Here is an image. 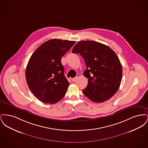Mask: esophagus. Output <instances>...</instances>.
Here are the masks:
<instances>
[{
  "label": "esophagus",
  "mask_w": 148,
  "mask_h": 148,
  "mask_svg": "<svg viewBox=\"0 0 148 148\" xmlns=\"http://www.w3.org/2000/svg\"><path fill=\"white\" fill-rule=\"evenodd\" d=\"M77 77H74V78H72V82H75L77 80Z\"/></svg>",
  "instance_id": "34e87169"
}]
</instances>
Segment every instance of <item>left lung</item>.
<instances>
[{
    "label": "left lung",
    "instance_id": "left-lung-1",
    "mask_svg": "<svg viewBox=\"0 0 148 148\" xmlns=\"http://www.w3.org/2000/svg\"><path fill=\"white\" fill-rule=\"evenodd\" d=\"M72 53L80 54L86 66L84 75L88 84L83 90L85 95L98 103L111 98L122 78V66L116 53L108 46L90 40L77 42Z\"/></svg>",
    "mask_w": 148,
    "mask_h": 148
}]
</instances>
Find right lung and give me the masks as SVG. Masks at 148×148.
Listing matches in <instances>:
<instances>
[{
  "instance_id": "1",
  "label": "right lung",
  "mask_w": 148,
  "mask_h": 148,
  "mask_svg": "<svg viewBox=\"0 0 148 148\" xmlns=\"http://www.w3.org/2000/svg\"><path fill=\"white\" fill-rule=\"evenodd\" d=\"M75 41L53 39L39 47L27 64V84L35 97L44 103L56 104L63 98L69 83L64 75L62 56Z\"/></svg>"
}]
</instances>
